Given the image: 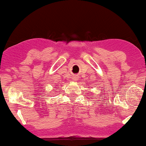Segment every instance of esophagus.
<instances>
[{
    "label": "esophagus",
    "mask_w": 146,
    "mask_h": 146,
    "mask_svg": "<svg viewBox=\"0 0 146 146\" xmlns=\"http://www.w3.org/2000/svg\"><path fill=\"white\" fill-rule=\"evenodd\" d=\"M72 79L74 82H76V81H78V79H79V76H78L77 75H74V76H72Z\"/></svg>",
    "instance_id": "1"
}]
</instances>
